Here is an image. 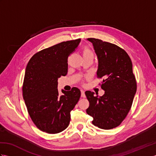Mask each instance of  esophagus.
<instances>
[{
  "mask_svg": "<svg viewBox=\"0 0 156 156\" xmlns=\"http://www.w3.org/2000/svg\"><path fill=\"white\" fill-rule=\"evenodd\" d=\"M81 97H82V98H85L86 97L84 91L83 90H81Z\"/></svg>",
  "mask_w": 156,
  "mask_h": 156,
  "instance_id": "34e87169",
  "label": "esophagus"
}]
</instances>
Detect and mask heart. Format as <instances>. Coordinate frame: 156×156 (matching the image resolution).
<instances>
[{
    "label": "heart",
    "instance_id": "1",
    "mask_svg": "<svg viewBox=\"0 0 156 156\" xmlns=\"http://www.w3.org/2000/svg\"><path fill=\"white\" fill-rule=\"evenodd\" d=\"M83 56L84 57V56H93L94 57V54L90 48L86 47L83 49Z\"/></svg>",
    "mask_w": 156,
    "mask_h": 156
}]
</instances>
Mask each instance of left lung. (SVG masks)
Masks as SVG:
<instances>
[{
	"mask_svg": "<svg viewBox=\"0 0 156 156\" xmlns=\"http://www.w3.org/2000/svg\"><path fill=\"white\" fill-rule=\"evenodd\" d=\"M97 55V78H103L102 97L86 91L89 101L87 114L93 118L92 124L102 129L118 127L130 111L137 90L131 58L123 49L111 43L88 38Z\"/></svg>",
	"mask_w": 156,
	"mask_h": 156,
	"instance_id": "obj_1",
	"label": "left lung"
}]
</instances>
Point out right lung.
<instances>
[{"label": "right lung", "instance_id": "1", "mask_svg": "<svg viewBox=\"0 0 156 156\" xmlns=\"http://www.w3.org/2000/svg\"><path fill=\"white\" fill-rule=\"evenodd\" d=\"M80 39L63 41L36 53L25 69L23 97L31 120L45 133H60L68 127L70 112L80 97V90H58V79L68 72V58Z\"/></svg>", "mask_w": 156, "mask_h": 156}]
</instances>
